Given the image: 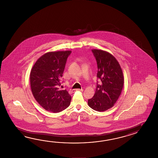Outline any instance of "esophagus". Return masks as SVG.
<instances>
[{"instance_id":"1","label":"esophagus","mask_w":158,"mask_h":158,"mask_svg":"<svg viewBox=\"0 0 158 158\" xmlns=\"http://www.w3.org/2000/svg\"><path fill=\"white\" fill-rule=\"evenodd\" d=\"M83 91V89H73L72 91L73 92V93H74L75 91Z\"/></svg>"}]
</instances>
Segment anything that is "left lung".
I'll return each instance as SVG.
<instances>
[{
  "mask_svg": "<svg viewBox=\"0 0 158 158\" xmlns=\"http://www.w3.org/2000/svg\"><path fill=\"white\" fill-rule=\"evenodd\" d=\"M97 62V77L101 85L97 84L94 97L88 100V105L95 111L103 112L112 107L121 93L124 76L116 59L106 51L93 49Z\"/></svg>",
  "mask_w": 158,
  "mask_h": 158,
  "instance_id": "left-lung-1",
  "label": "left lung"
}]
</instances>
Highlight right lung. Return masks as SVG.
I'll list each match as a JSON object with an SVG mask.
<instances>
[{
  "mask_svg": "<svg viewBox=\"0 0 158 158\" xmlns=\"http://www.w3.org/2000/svg\"><path fill=\"white\" fill-rule=\"evenodd\" d=\"M71 51L48 52L41 56L34 64L30 74V87L35 99L46 111L59 112L69 106L71 96L66 90H59Z\"/></svg>",
  "mask_w": 158,
  "mask_h": 158,
  "instance_id": "add662e5",
  "label": "right lung"
}]
</instances>
